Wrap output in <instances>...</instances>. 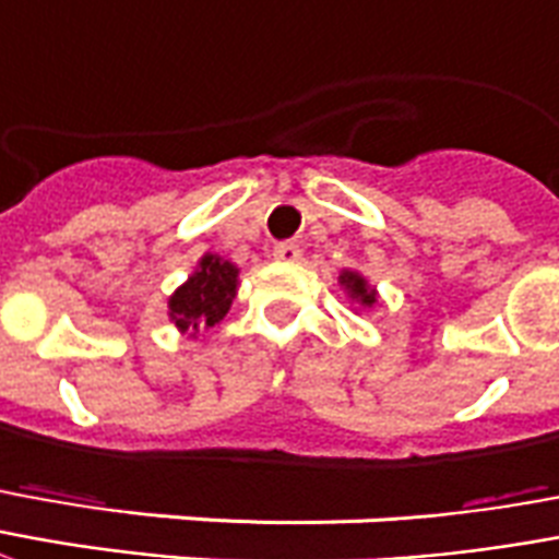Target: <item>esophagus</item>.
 <instances>
[{
  "label": "esophagus",
  "mask_w": 559,
  "mask_h": 559,
  "mask_svg": "<svg viewBox=\"0 0 559 559\" xmlns=\"http://www.w3.org/2000/svg\"><path fill=\"white\" fill-rule=\"evenodd\" d=\"M275 258L284 260V263H296V260H301V248L296 242H281V246H275Z\"/></svg>",
  "instance_id": "esophagus-1"
}]
</instances>
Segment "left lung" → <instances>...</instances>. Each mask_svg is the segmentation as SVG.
<instances>
[{
    "label": "left lung",
    "instance_id": "1",
    "mask_svg": "<svg viewBox=\"0 0 559 559\" xmlns=\"http://www.w3.org/2000/svg\"><path fill=\"white\" fill-rule=\"evenodd\" d=\"M341 284L353 293V299H361V305H367V308L376 301V293L367 287V281H364L358 272H343Z\"/></svg>",
    "mask_w": 559,
    "mask_h": 559
}]
</instances>
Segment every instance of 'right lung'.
<instances>
[{
	"mask_svg": "<svg viewBox=\"0 0 559 559\" xmlns=\"http://www.w3.org/2000/svg\"><path fill=\"white\" fill-rule=\"evenodd\" d=\"M234 296H237V266L206 254L201 269L168 301L171 320L180 332L189 334L210 329L225 317Z\"/></svg>",
	"mask_w": 559,
	"mask_h": 559,
	"instance_id": "right-lung-1",
	"label": "right lung"
}]
</instances>
